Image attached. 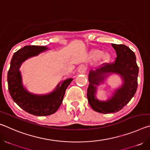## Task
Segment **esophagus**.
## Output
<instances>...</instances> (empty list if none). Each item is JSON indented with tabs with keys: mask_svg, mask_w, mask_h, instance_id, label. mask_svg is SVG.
Instances as JSON below:
<instances>
[{
	"mask_svg": "<svg viewBox=\"0 0 150 150\" xmlns=\"http://www.w3.org/2000/svg\"><path fill=\"white\" fill-rule=\"evenodd\" d=\"M78 72L79 73H85L86 72V67L84 65H81L78 69Z\"/></svg>",
	"mask_w": 150,
	"mask_h": 150,
	"instance_id": "obj_1",
	"label": "esophagus"
}]
</instances>
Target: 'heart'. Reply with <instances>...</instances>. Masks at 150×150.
<instances>
[{"label":"heart","instance_id":"b5f03b06","mask_svg":"<svg viewBox=\"0 0 150 150\" xmlns=\"http://www.w3.org/2000/svg\"><path fill=\"white\" fill-rule=\"evenodd\" d=\"M89 57L91 59L99 60L100 64H105L110 62L111 59V55L108 52H102L98 49H94L91 51Z\"/></svg>","mask_w":150,"mask_h":150}]
</instances>
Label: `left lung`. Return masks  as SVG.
<instances>
[{"mask_svg":"<svg viewBox=\"0 0 150 150\" xmlns=\"http://www.w3.org/2000/svg\"><path fill=\"white\" fill-rule=\"evenodd\" d=\"M111 44L117 55L115 62L96 70H91L88 73V103L94 110L103 114L116 112L122 109L135 95L138 87L139 69L135 54L125 45ZM112 74L120 76L123 84L114 90L107 100H98L96 96L97 87Z\"/></svg>","mask_w":150,"mask_h":150,"instance_id":"left-lung-1","label":"left lung"}]
</instances>
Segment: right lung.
I'll list each match as a JSON object with an SVG mask.
<instances>
[{
	"label": "right lung",
	"instance_id": "1",
	"mask_svg": "<svg viewBox=\"0 0 150 150\" xmlns=\"http://www.w3.org/2000/svg\"><path fill=\"white\" fill-rule=\"evenodd\" d=\"M49 50L46 46L27 45L14 53L11 62L7 80L10 95L20 108L35 116H47L55 113L62 104L65 91L72 78L58 83L55 89L44 95L29 92L22 83L20 67L22 63L30 57L37 56Z\"/></svg>",
	"mask_w": 150,
	"mask_h": 150
}]
</instances>
